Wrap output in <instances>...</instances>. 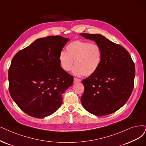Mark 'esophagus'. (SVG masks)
Segmentation results:
<instances>
[{"label":"esophagus","mask_w":146,"mask_h":146,"mask_svg":"<svg viewBox=\"0 0 146 146\" xmlns=\"http://www.w3.org/2000/svg\"><path fill=\"white\" fill-rule=\"evenodd\" d=\"M74 82H80V81H81V80H80V79H79L78 78H74Z\"/></svg>","instance_id":"34e87169"}]
</instances>
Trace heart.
Returning <instances> with one entry per match:
<instances>
[{
    "mask_svg": "<svg viewBox=\"0 0 146 146\" xmlns=\"http://www.w3.org/2000/svg\"><path fill=\"white\" fill-rule=\"evenodd\" d=\"M66 52L62 51L58 59L60 66L66 72H69L73 67V74L80 76L84 74L90 76L97 71L102 59L101 47L96 43L76 40L66 46Z\"/></svg>",
    "mask_w": 146,
    "mask_h": 146,
    "instance_id": "1",
    "label": "heart"
}]
</instances>
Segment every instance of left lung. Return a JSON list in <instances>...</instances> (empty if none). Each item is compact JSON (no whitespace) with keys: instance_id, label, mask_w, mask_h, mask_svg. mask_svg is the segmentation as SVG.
<instances>
[{"instance_id":"obj_1","label":"left lung","mask_w":146,"mask_h":146,"mask_svg":"<svg viewBox=\"0 0 146 146\" xmlns=\"http://www.w3.org/2000/svg\"><path fill=\"white\" fill-rule=\"evenodd\" d=\"M100 46L102 62L93 74L84 79L81 103L96 116L106 115L125 105L132 93L135 67L129 52L100 34H80Z\"/></svg>"}]
</instances>
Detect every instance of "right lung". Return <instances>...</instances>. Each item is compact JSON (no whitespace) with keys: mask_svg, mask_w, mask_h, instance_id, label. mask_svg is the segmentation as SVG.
Masks as SVG:
<instances>
[{"mask_svg":"<svg viewBox=\"0 0 146 146\" xmlns=\"http://www.w3.org/2000/svg\"><path fill=\"white\" fill-rule=\"evenodd\" d=\"M68 40L59 35L41 38L13 58L8 70L9 91L28 115L44 118L61 106L62 94L73 82V77L62 69L58 59Z\"/></svg>","mask_w":146,"mask_h":146,"instance_id":"obj_1","label":"right lung"}]
</instances>
